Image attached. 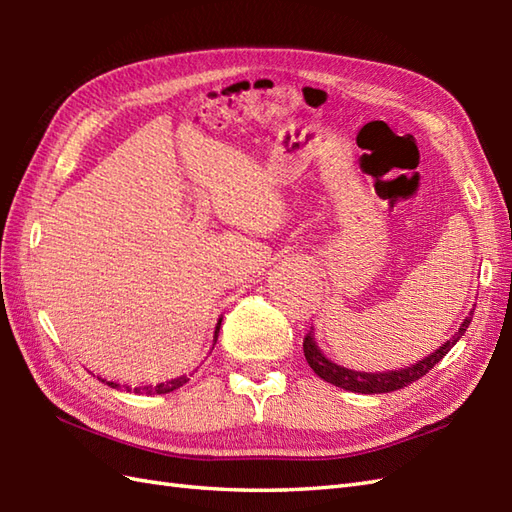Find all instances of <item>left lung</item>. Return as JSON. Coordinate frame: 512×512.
I'll use <instances>...</instances> for the list:
<instances>
[{"label": "left lung", "mask_w": 512, "mask_h": 512, "mask_svg": "<svg viewBox=\"0 0 512 512\" xmlns=\"http://www.w3.org/2000/svg\"><path fill=\"white\" fill-rule=\"evenodd\" d=\"M471 319H473V310L469 317L462 321L458 332H455L442 347H438L436 352L424 356L422 361L413 363L411 367L391 369V372H356V369H347L343 365H336L319 350L312 330L308 332L306 339H303V354H306V361L314 369V374L323 378L325 383L347 389V391H354V394H389V391H396V389L411 385L413 380H418L427 374L431 367H436L442 358L449 354L451 347L462 339L466 328H469Z\"/></svg>", "instance_id": "left-lung-1"}]
</instances>
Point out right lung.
<instances>
[{
  "mask_svg": "<svg viewBox=\"0 0 512 512\" xmlns=\"http://www.w3.org/2000/svg\"><path fill=\"white\" fill-rule=\"evenodd\" d=\"M220 325H222V319L217 321V325H215V334H213V345H215V341H217V334H220ZM101 383H107V380H103V378H99ZM189 380V376H180V378H173V380H169V383H158L156 387L154 385H147V387H134V391L136 394H147V396H151V394H169V391H173V389H178V387H182L184 383H187ZM110 387H114V389H121V385L118 383H107ZM127 391H132V387H127V385H123Z\"/></svg>",
  "mask_w": 512,
  "mask_h": 512,
  "instance_id": "obj_1",
  "label": "right lung"
}]
</instances>
